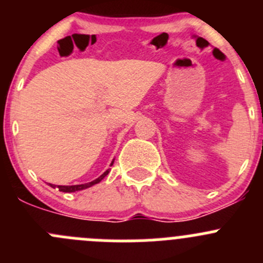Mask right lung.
<instances>
[{"mask_svg": "<svg viewBox=\"0 0 263 263\" xmlns=\"http://www.w3.org/2000/svg\"><path fill=\"white\" fill-rule=\"evenodd\" d=\"M113 161H115V160H113ZM113 161H112V164H110V165H113ZM109 171H110V169H108V171H105L104 173H103L102 176L99 177V178L94 179V181H92V182L85 183V184H75V185H54V184H50V183H49V185H50V187H52V188H55V187H57V188H58V191H61V192H76V191L86 190V188H89V187H91V185H94V184H97V183H99L100 181H102L103 178H104L105 176H108V173H109Z\"/></svg>", "mask_w": 263, "mask_h": 263, "instance_id": "right-lung-1", "label": "right lung"}]
</instances>
